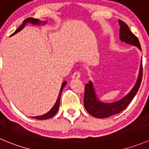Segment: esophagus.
Listing matches in <instances>:
<instances>
[{"instance_id":"esophagus-1","label":"esophagus","mask_w":149,"mask_h":149,"mask_svg":"<svg viewBox=\"0 0 149 149\" xmlns=\"http://www.w3.org/2000/svg\"><path fill=\"white\" fill-rule=\"evenodd\" d=\"M80 76H81V74H80V73H79V71H76L75 73H73V76H72V77L73 78V79H79V77H80Z\"/></svg>"}]
</instances>
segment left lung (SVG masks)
<instances>
[{"label": "left lung", "mask_w": 149, "mask_h": 149, "mask_svg": "<svg viewBox=\"0 0 149 149\" xmlns=\"http://www.w3.org/2000/svg\"><path fill=\"white\" fill-rule=\"evenodd\" d=\"M118 23L120 25V40L128 44L137 46L141 50V46L138 38L130 31L127 24L121 20H119ZM142 79H143V62L141 61L138 79L132 90L128 95H126L120 101L110 104L102 103L97 98L93 84L91 81H89V83L86 84L84 88V105L86 110L91 115L98 118H105L111 115L120 113L127 107L133 98L135 96L140 88Z\"/></svg>", "instance_id": "left-lung-1"}]
</instances>
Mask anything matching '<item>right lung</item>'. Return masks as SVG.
<instances>
[{
  "instance_id": "right-lung-1",
  "label": "right lung",
  "mask_w": 149,
  "mask_h": 149,
  "mask_svg": "<svg viewBox=\"0 0 149 149\" xmlns=\"http://www.w3.org/2000/svg\"><path fill=\"white\" fill-rule=\"evenodd\" d=\"M27 23H31V24H34V25L41 24V22H40V20H38V19H35V18H33V17H29V18H27V19H26V20H25L23 22V24H22L21 26H20V27L18 28V29H17L16 31H15V32H14L13 34H12V35H13V34H16V33H17L18 31H20V30H22V29H23V28H24V26H26V24ZM44 23H46V22H43L42 24H44ZM65 85H66V81H64V82L62 83V87H61V90H60V91H59V96H58L57 100H56V104H54V106L53 107L52 109H51V110L49 111V112H47L46 114H45V115H41V116L32 117L33 118L37 119V120H45V119L51 118H52L53 116H54V115H55L56 114V112H58V109H59V104H60L61 94H62V90H63V88H64V87H65Z\"/></svg>"
}]
</instances>
